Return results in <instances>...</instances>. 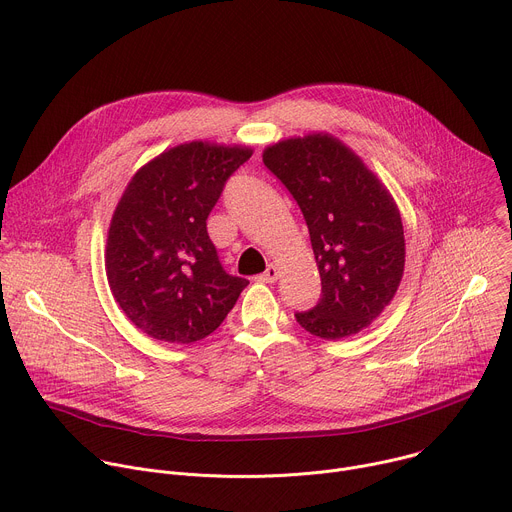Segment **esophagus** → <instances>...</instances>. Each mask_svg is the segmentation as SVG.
I'll return each instance as SVG.
<instances>
[{"label":"esophagus","instance_id":"esophagus-1","mask_svg":"<svg viewBox=\"0 0 512 512\" xmlns=\"http://www.w3.org/2000/svg\"><path fill=\"white\" fill-rule=\"evenodd\" d=\"M277 277H279V269H277V265H267V269L259 275V279H261L263 283H275V281H277Z\"/></svg>","mask_w":512,"mask_h":512}]
</instances>
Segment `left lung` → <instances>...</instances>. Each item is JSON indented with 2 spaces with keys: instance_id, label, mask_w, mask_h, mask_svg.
I'll list each match as a JSON object with an SVG mask.
<instances>
[{
  "instance_id": "1",
  "label": "left lung",
  "mask_w": 512,
  "mask_h": 512,
  "mask_svg": "<svg viewBox=\"0 0 512 512\" xmlns=\"http://www.w3.org/2000/svg\"><path fill=\"white\" fill-rule=\"evenodd\" d=\"M263 164L298 202L322 279L320 302L296 312L298 324L324 340L367 328L391 304L405 267L403 223L393 196L328 133L269 145Z\"/></svg>"
}]
</instances>
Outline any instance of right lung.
<instances>
[{"mask_svg":"<svg viewBox=\"0 0 512 512\" xmlns=\"http://www.w3.org/2000/svg\"><path fill=\"white\" fill-rule=\"evenodd\" d=\"M251 148L190 141L145 164L127 184L107 235L113 298L148 336L190 344L223 324L247 279L218 261L206 218Z\"/></svg>","mask_w":512,"mask_h":512,"instance_id":"add662e5","label":"right lung"}]
</instances>
